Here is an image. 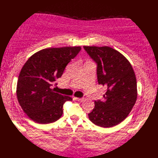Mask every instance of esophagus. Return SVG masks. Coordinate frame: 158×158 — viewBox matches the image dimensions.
Returning a JSON list of instances; mask_svg holds the SVG:
<instances>
[{
	"label": "esophagus",
	"mask_w": 158,
	"mask_h": 158,
	"mask_svg": "<svg viewBox=\"0 0 158 158\" xmlns=\"http://www.w3.org/2000/svg\"><path fill=\"white\" fill-rule=\"evenodd\" d=\"M75 99L78 101H80V102H82L84 101V98H75Z\"/></svg>",
	"instance_id": "esophagus-1"
}]
</instances>
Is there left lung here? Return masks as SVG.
Listing matches in <instances>:
<instances>
[{"instance_id": "1", "label": "left lung", "mask_w": 158, "mask_h": 158, "mask_svg": "<svg viewBox=\"0 0 158 158\" xmlns=\"http://www.w3.org/2000/svg\"><path fill=\"white\" fill-rule=\"evenodd\" d=\"M84 49L97 63L98 84L106 87L103 100L95 101L89 120L100 127L115 126L126 118L136 101L134 71L126 57L113 48L85 46Z\"/></svg>"}]
</instances>
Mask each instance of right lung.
I'll return each mask as SVG.
<instances>
[{"label": "right lung", "mask_w": 158, "mask_h": 158, "mask_svg": "<svg viewBox=\"0 0 158 158\" xmlns=\"http://www.w3.org/2000/svg\"><path fill=\"white\" fill-rule=\"evenodd\" d=\"M81 49V47L44 49L32 55L22 68L17 97L24 112L32 120L48 124L60 118L63 104L72 98L55 93L51 87Z\"/></svg>", "instance_id": "add662e5"}]
</instances>
